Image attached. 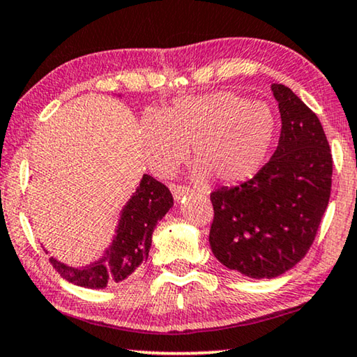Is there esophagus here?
I'll use <instances>...</instances> for the list:
<instances>
[{
	"mask_svg": "<svg viewBox=\"0 0 357 357\" xmlns=\"http://www.w3.org/2000/svg\"><path fill=\"white\" fill-rule=\"evenodd\" d=\"M169 189H172L174 200H181L183 197H185V195L192 194V190L189 188H185V185H179V184H172L169 185Z\"/></svg>",
	"mask_w": 357,
	"mask_h": 357,
	"instance_id": "34e87169",
	"label": "esophagus"
}]
</instances>
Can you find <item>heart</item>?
Instances as JSON below:
<instances>
[{
	"label": "heart",
	"mask_w": 357,
	"mask_h": 357,
	"mask_svg": "<svg viewBox=\"0 0 357 357\" xmlns=\"http://www.w3.org/2000/svg\"><path fill=\"white\" fill-rule=\"evenodd\" d=\"M139 132L147 162L157 173L174 172L188 150L195 179L238 184L264 165L277 118L264 102L212 92L178 98L158 118L147 114Z\"/></svg>",
	"instance_id": "b5f03b06"
}]
</instances>
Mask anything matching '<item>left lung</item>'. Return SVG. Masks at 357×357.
Segmentation results:
<instances>
[{
  "instance_id": "8db88e82",
  "label": "left lung",
  "mask_w": 357,
  "mask_h": 357,
  "mask_svg": "<svg viewBox=\"0 0 357 357\" xmlns=\"http://www.w3.org/2000/svg\"><path fill=\"white\" fill-rule=\"evenodd\" d=\"M278 147L252 179L210 194V248L218 262L249 278H275L307 254L331 190L330 145L317 114L283 84Z\"/></svg>"
}]
</instances>
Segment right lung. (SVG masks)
Masks as SVG:
<instances>
[{
    "label": "right lung",
    "mask_w": 357,
    "mask_h": 357,
    "mask_svg": "<svg viewBox=\"0 0 357 357\" xmlns=\"http://www.w3.org/2000/svg\"><path fill=\"white\" fill-rule=\"evenodd\" d=\"M172 207L173 195L167 185L144 174L123 207L116 234L102 257L80 268L69 267L54 257L50 262L63 278L82 288L103 289L109 283H119L147 260L153 229Z\"/></svg>",
    "instance_id": "1"
}]
</instances>
